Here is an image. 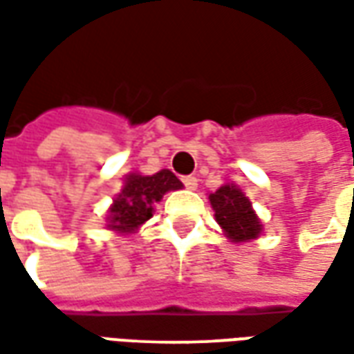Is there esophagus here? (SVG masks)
<instances>
[{"mask_svg":"<svg viewBox=\"0 0 354 354\" xmlns=\"http://www.w3.org/2000/svg\"><path fill=\"white\" fill-rule=\"evenodd\" d=\"M183 185L189 190H194L198 187V179L194 175H187V177H183Z\"/></svg>","mask_w":354,"mask_h":354,"instance_id":"1","label":"esophagus"}]
</instances>
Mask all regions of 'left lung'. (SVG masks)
Listing matches in <instances>:
<instances>
[{
	"mask_svg": "<svg viewBox=\"0 0 354 354\" xmlns=\"http://www.w3.org/2000/svg\"><path fill=\"white\" fill-rule=\"evenodd\" d=\"M215 219L232 242H245L261 234V221L252 209V202L232 185H225L209 194Z\"/></svg>",
	"mask_w": 354,
	"mask_h": 354,
	"instance_id": "8db88e82",
	"label": "left lung"
}]
</instances>
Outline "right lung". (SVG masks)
I'll use <instances>...</instances> for the list:
<instances>
[{
  "mask_svg": "<svg viewBox=\"0 0 354 354\" xmlns=\"http://www.w3.org/2000/svg\"><path fill=\"white\" fill-rule=\"evenodd\" d=\"M183 183L169 169L154 175H129L125 187L118 194L110 207V229L120 232H133L149 221L154 212V204L162 200L167 190L181 189Z\"/></svg>",
  "mask_w": 354,
  "mask_h": 354,
  "instance_id": "1",
  "label": "right lung"
}]
</instances>
